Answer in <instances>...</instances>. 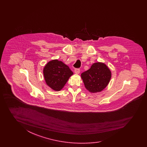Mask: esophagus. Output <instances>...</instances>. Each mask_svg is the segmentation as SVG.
<instances>
[{
    "label": "esophagus",
    "mask_w": 147,
    "mask_h": 147,
    "mask_svg": "<svg viewBox=\"0 0 147 147\" xmlns=\"http://www.w3.org/2000/svg\"><path fill=\"white\" fill-rule=\"evenodd\" d=\"M74 72H75L76 74H79V73H80V69H75V70H74Z\"/></svg>",
    "instance_id": "1"
}]
</instances>
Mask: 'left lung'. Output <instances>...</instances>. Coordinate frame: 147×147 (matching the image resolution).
<instances>
[{
  "label": "left lung",
  "instance_id": "1",
  "mask_svg": "<svg viewBox=\"0 0 147 147\" xmlns=\"http://www.w3.org/2000/svg\"><path fill=\"white\" fill-rule=\"evenodd\" d=\"M81 77L86 89L91 93H97L102 91L109 84L111 72L105 63L97 62L82 73Z\"/></svg>",
  "mask_w": 147,
  "mask_h": 147
}]
</instances>
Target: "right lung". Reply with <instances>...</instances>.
<instances>
[{"instance_id": "1", "label": "right lung", "mask_w": 147, "mask_h": 147, "mask_svg": "<svg viewBox=\"0 0 147 147\" xmlns=\"http://www.w3.org/2000/svg\"><path fill=\"white\" fill-rule=\"evenodd\" d=\"M43 74L47 86L53 90L59 91L63 89L74 73L63 61L53 59L44 67Z\"/></svg>"}]
</instances>
